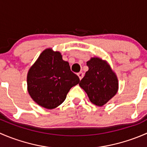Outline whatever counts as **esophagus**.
<instances>
[{"label":"esophagus","instance_id":"1","mask_svg":"<svg viewBox=\"0 0 147 147\" xmlns=\"http://www.w3.org/2000/svg\"><path fill=\"white\" fill-rule=\"evenodd\" d=\"M78 77H79L80 80H82L83 76H84V74H83L82 72H80L78 73Z\"/></svg>","mask_w":147,"mask_h":147}]
</instances>
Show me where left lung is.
<instances>
[{"label":"left lung","instance_id":"obj_1","mask_svg":"<svg viewBox=\"0 0 147 147\" xmlns=\"http://www.w3.org/2000/svg\"><path fill=\"white\" fill-rule=\"evenodd\" d=\"M87 65L88 71L79 84L92 103L102 107L117 92V78L109 65L99 57H92Z\"/></svg>","mask_w":147,"mask_h":147}]
</instances>
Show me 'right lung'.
<instances>
[{
    "mask_svg": "<svg viewBox=\"0 0 147 147\" xmlns=\"http://www.w3.org/2000/svg\"><path fill=\"white\" fill-rule=\"evenodd\" d=\"M80 78L63 60L60 52L48 48L44 50L30 68L27 76L28 91L31 98L46 109L61 105Z\"/></svg>",
    "mask_w": 147,
    "mask_h": 147,
    "instance_id": "right-lung-1",
    "label": "right lung"
}]
</instances>
